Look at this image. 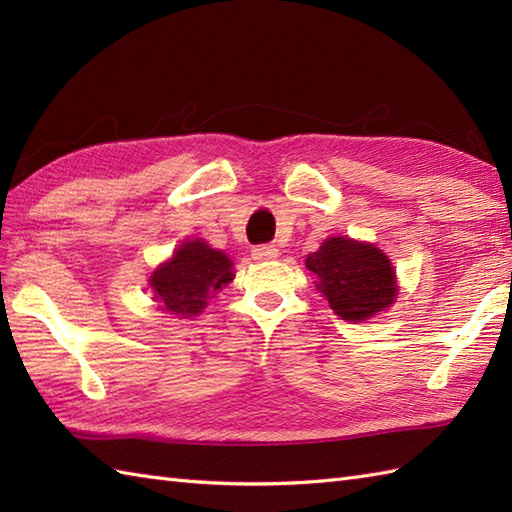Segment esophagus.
<instances>
[{
  "mask_svg": "<svg viewBox=\"0 0 512 512\" xmlns=\"http://www.w3.org/2000/svg\"><path fill=\"white\" fill-rule=\"evenodd\" d=\"M250 255H253L255 262H270V259L279 257V250L270 244H262V246H255L253 250H250Z\"/></svg>",
  "mask_w": 512,
  "mask_h": 512,
  "instance_id": "esophagus-1",
  "label": "esophagus"
}]
</instances>
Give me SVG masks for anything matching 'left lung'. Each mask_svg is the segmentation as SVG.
<instances>
[{
	"mask_svg": "<svg viewBox=\"0 0 512 512\" xmlns=\"http://www.w3.org/2000/svg\"><path fill=\"white\" fill-rule=\"evenodd\" d=\"M306 268L334 314L350 323L383 314L398 299L396 268L369 242L332 235L306 257Z\"/></svg>",
	"mask_w": 512,
	"mask_h": 512,
	"instance_id": "obj_1",
	"label": "left lung"
}]
</instances>
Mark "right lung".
I'll return each instance as SVG.
<instances>
[{
    "mask_svg": "<svg viewBox=\"0 0 512 512\" xmlns=\"http://www.w3.org/2000/svg\"><path fill=\"white\" fill-rule=\"evenodd\" d=\"M233 266L224 250L204 239H187L147 279L151 299L158 303V310L176 319L198 317L209 306V299L235 279Z\"/></svg>",
    "mask_w": 512,
    "mask_h": 512,
    "instance_id": "right-lung-1",
    "label": "right lung"
}]
</instances>
